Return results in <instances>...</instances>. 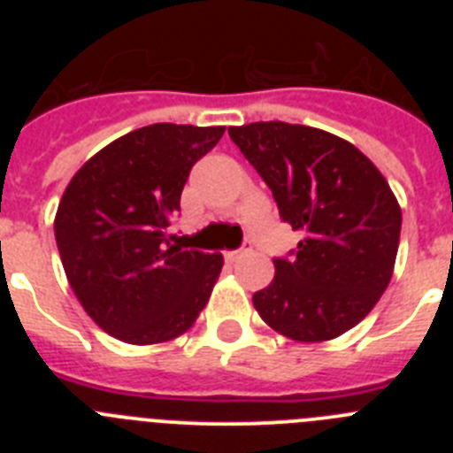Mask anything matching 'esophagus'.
<instances>
[{"label": "esophagus", "instance_id": "1", "mask_svg": "<svg viewBox=\"0 0 453 453\" xmlns=\"http://www.w3.org/2000/svg\"><path fill=\"white\" fill-rule=\"evenodd\" d=\"M251 254V245H245L242 247V250H235V251H226V261L229 263H235V261H240V258H245V256H250Z\"/></svg>", "mask_w": 453, "mask_h": 453}]
</instances>
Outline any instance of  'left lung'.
Listing matches in <instances>:
<instances>
[{
    "instance_id": "8db88e82",
    "label": "left lung",
    "mask_w": 453,
    "mask_h": 453,
    "mask_svg": "<svg viewBox=\"0 0 453 453\" xmlns=\"http://www.w3.org/2000/svg\"><path fill=\"white\" fill-rule=\"evenodd\" d=\"M231 140L270 186L283 222L299 231L295 258L254 308L297 342L334 340L361 322L395 270L402 208L379 167L329 131L288 122L231 127Z\"/></svg>"
}]
</instances>
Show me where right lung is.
<instances>
[{
	"label": "right lung",
	"mask_w": 453,
	"mask_h": 453,
	"mask_svg": "<svg viewBox=\"0 0 453 453\" xmlns=\"http://www.w3.org/2000/svg\"><path fill=\"white\" fill-rule=\"evenodd\" d=\"M224 127L150 124L88 158L63 192L54 235L67 281L92 322L129 345L190 329L222 272V254L167 240L192 165Z\"/></svg>",
	"instance_id": "1"
}]
</instances>
